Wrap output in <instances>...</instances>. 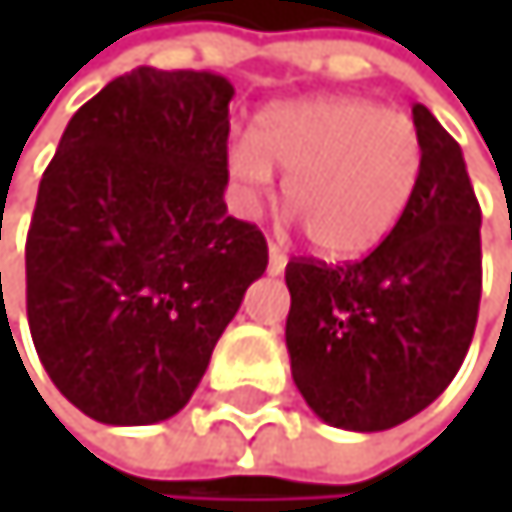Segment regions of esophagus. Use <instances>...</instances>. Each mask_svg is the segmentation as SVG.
<instances>
[{"instance_id":"34e87169","label":"esophagus","mask_w":512,"mask_h":512,"mask_svg":"<svg viewBox=\"0 0 512 512\" xmlns=\"http://www.w3.org/2000/svg\"><path fill=\"white\" fill-rule=\"evenodd\" d=\"M285 264H288L285 251H282L279 245H273V242H270V273H273V276H279V273L285 270Z\"/></svg>"}]
</instances>
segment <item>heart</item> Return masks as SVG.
Wrapping results in <instances>:
<instances>
[{
  "mask_svg": "<svg viewBox=\"0 0 512 512\" xmlns=\"http://www.w3.org/2000/svg\"><path fill=\"white\" fill-rule=\"evenodd\" d=\"M230 174L258 193L285 171V205L310 242L350 258L375 248L405 214L424 171V141L408 113L362 97H307L267 107L230 147Z\"/></svg>",
  "mask_w": 512,
  "mask_h": 512,
  "instance_id": "obj_1",
  "label": "heart"
}]
</instances>
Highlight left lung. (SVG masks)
Listing matches in <instances>:
<instances>
[{"label":"left lung","mask_w":512,"mask_h":512,"mask_svg":"<svg viewBox=\"0 0 512 512\" xmlns=\"http://www.w3.org/2000/svg\"><path fill=\"white\" fill-rule=\"evenodd\" d=\"M411 119L424 171L390 236L353 264L291 258L285 267L291 378L341 430H390L439 399L479 316L482 211L464 153L424 104Z\"/></svg>","instance_id":"left-lung-1"}]
</instances>
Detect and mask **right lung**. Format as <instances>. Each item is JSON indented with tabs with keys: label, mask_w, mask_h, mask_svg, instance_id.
<instances>
[{
	"label": "right lung",
	"mask_w": 512,
	"mask_h": 512,
	"mask_svg": "<svg viewBox=\"0 0 512 512\" xmlns=\"http://www.w3.org/2000/svg\"><path fill=\"white\" fill-rule=\"evenodd\" d=\"M233 85L137 67L82 104L48 162L27 233V319L54 387L113 427L190 402L264 233L227 214Z\"/></svg>",
	"instance_id": "right-lung-1"
}]
</instances>
